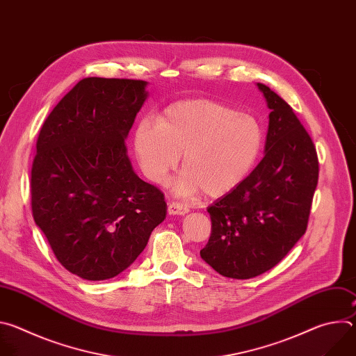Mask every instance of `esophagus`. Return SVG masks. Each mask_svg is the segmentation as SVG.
I'll return each instance as SVG.
<instances>
[{"instance_id": "34e87169", "label": "esophagus", "mask_w": 356, "mask_h": 356, "mask_svg": "<svg viewBox=\"0 0 356 356\" xmlns=\"http://www.w3.org/2000/svg\"><path fill=\"white\" fill-rule=\"evenodd\" d=\"M168 211L170 216H184L188 213V207L184 204H180V202H169Z\"/></svg>"}]
</instances>
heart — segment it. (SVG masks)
Listing matches in <instances>:
<instances>
[{
    "mask_svg": "<svg viewBox=\"0 0 356 356\" xmlns=\"http://www.w3.org/2000/svg\"><path fill=\"white\" fill-rule=\"evenodd\" d=\"M134 154L143 176L163 184L179 163L175 183L179 195L201 188L210 197L222 195L255 168L265 145L261 122L218 101L197 98L170 104L156 124L140 121L134 132Z\"/></svg>",
    "mask_w": 356,
    "mask_h": 356,
    "instance_id": "1",
    "label": "heart"
}]
</instances>
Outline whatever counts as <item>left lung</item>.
Instances as JSON below:
<instances>
[{"mask_svg": "<svg viewBox=\"0 0 356 356\" xmlns=\"http://www.w3.org/2000/svg\"><path fill=\"white\" fill-rule=\"evenodd\" d=\"M269 114L265 156L252 173L207 209L211 236L200 257L231 279H250L276 266L307 229L318 183L314 143L291 107L257 84Z\"/></svg>", "mask_w": 356, "mask_h": 356, "instance_id": "8db88e82", "label": "left lung"}]
</instances>
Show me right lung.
<instances>
[{"mask_svg":"<svg viewBox=\"0 0 356 356\" xmlns=\"http://www.w3.org/2000/svg\"><path fill=\"white\" fill-rule=\"evenodd\" d=\"M146 87L143 80L83 79L39 132L33 220L62 266L86 280L129 268L166 218L163 194L138 177L125 145Z\"/></svg>","mask_w":356,"mask_h":356,"instance_id":"right-lung-1","label":"right lung"}]
</instances>
